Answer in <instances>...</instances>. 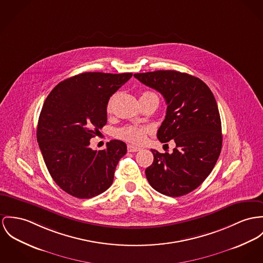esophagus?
I'll return each instance as SVG.
<instances>
[{
  "instance_id": "esophagus-1",
  "label": "esophagus",
  "mask_w": 263,
  "mask_h": 263,
  "mask_svg": "<svg viewBox=\"0 0 263 263\" xmlns=\"http://www.w3.org/2000/svg\"><path fill=\"white\" fill-rule=\"evenodd\" d=\"M127 150H128V152H138V151L141 150V148L137 147V146H134V145H128Z\"/></svg>"
}]
</instances>
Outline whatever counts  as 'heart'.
Returning <instances> with one entry per match:
<instances>
[{
  "instance_id": "obj_1",
  "label": "heart",
  "mask_w": 263,
  "mask_h": 263,
  "mask_svg": "<svg viewBox=\"0 0 263 263\" xmlns=\"http://www.w3.org/2000/svg\"><path fill=\"white\" fill-rule=\"evenodd\" d=\"M150 94H153V93L144 92L142 94V96L150 95ZM110 105H111V102H109V104H108V109L110 108ZM117 135H118V137H120L126 141L139 144V143L145 141L146 135H147V130L144 127L130 125V126H125V127L121 128L120 130H118Z\"/></svg>"
}]
</instances>
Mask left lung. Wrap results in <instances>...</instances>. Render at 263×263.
<instances>
[{
  "instance_id": "left-lung-1",
  "label": "left lung",
  "mask_w": 263,
  "mask_h": 263,
  "mask_svg": "<svg viewBox=\"0 0 263 263\" xmlns=\"http://www.w3.org/2000/svg\"><path fill=\"white\" fill-rule=\"evenodd\" d=\"M134 77L161 93L167 111L157 138L176 144L171 154L151 149L154 161L145 170L147 180L164 195L188 194L207 178L220 155L221 120L216 100L202 80L186 73L160 70Z\"/></svg>"
}]
</instances>
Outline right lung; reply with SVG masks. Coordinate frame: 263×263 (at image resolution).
Instances as JSON below:
<instances>
[{
  "label": "right lung",
  "instance_id": "obj_1",
  "mask_svg": "<svg viewBox=\"0 0 263 263\" xmlns=\"http://www.w3.org/2000/svg\"><path fill=\"white\" fill-rule=\"evenodd\" d=\"M131 77L132 73H82L60 82L44 102L37 141L50 175L68 194L88 199L112 185L126 144L112 140L99 151L89 145L107 123L110 97Z\"/></svg>",
  "mask_w": 263,
  "mask_h": 263
}]
</instances>
